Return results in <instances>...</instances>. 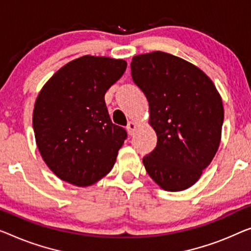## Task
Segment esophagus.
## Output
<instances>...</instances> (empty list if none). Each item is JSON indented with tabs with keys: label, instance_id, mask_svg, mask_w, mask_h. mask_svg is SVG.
<instances>
[{
	"label": "esophagus",
	"instance_id": "34e87169",
	"mask_svg": "<svg viewBox=\"0 0 251 251\" xmlns=\"http://www.w3.org/2000/svg\"><path fill=\"white\" fill-rule=\"evenodd\" d=\"M137 127H138V125H137V123H135V122H129L128 123V125H127V132H128V134L129 135H134V133L136 132V129H137Z\"/></svg>",
	"mask_w": 251,
	"mask_h": 251
}]
</instances>
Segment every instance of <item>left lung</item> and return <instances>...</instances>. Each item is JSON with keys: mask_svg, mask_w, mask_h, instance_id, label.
Wrapping results in <instances>:
<instances>
[{"mask_svg": "<svg viewBox=\"0 0 251 251\" xmlns=\"http://www.w3.org/2000/svg\"><path fill=\"white\" fill-rule=\"evenodd\" d=\"M132 77L149 101L158 143L143 158L147 173L167 192L195 185L218 151L224 109L218 89L200 67L164 51L134 56Z\"/></svg>", "mask_w": 251, "mask_h": 251, "instance_id": "obj_1", "label": "left lung"}]
</instances>
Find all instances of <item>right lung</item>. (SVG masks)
Wrapping results in <instances>:
<instances>
[{
  "mask_svg": "<svg viewBox=\"0 0 251 251\" xmlns=\"http://www.w3.org/2000/svg\"><path fill=\"white\" fill-rule=\"evenodd\" d=\"M126 66L124 59L84 55L61 67L38 93L36 144L61 180L88 187L113 169L127 134L111 123L104 95Z\"/></svg>",
  "mask_w": 251,
  "mask_h": 251,
  "instance_id": "right-lung-1",
  "label": "right lung"
}]
</instances>
